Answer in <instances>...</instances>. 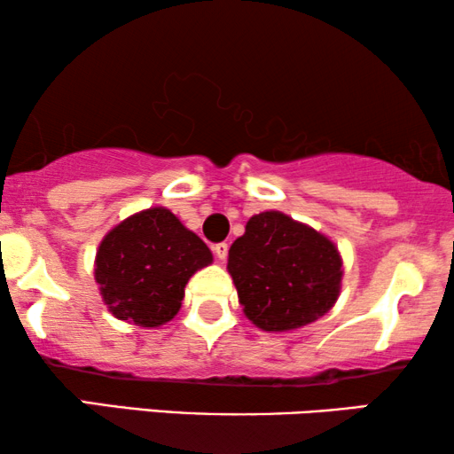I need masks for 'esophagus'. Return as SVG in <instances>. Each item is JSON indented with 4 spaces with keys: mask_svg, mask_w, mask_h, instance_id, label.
Wrapping results in <instances>:
<instances>
[{
    "mask_svg": "<svg viewBox=\"0 0 454 454\" xmlns=\"http://www.w3.org/2000/svg\"><path fill=\"white\" fill-rule=\"evenodd\" d=\"M227 252H229V246L223 241V244H216L215 246V256L216 260H225L227 258Z\"/></svg>",
    "mask_w": 454,
    "mask_h": 454,
    "instance_id": "esophagus-1",
    "label": "esophagus"
}]
</instances>
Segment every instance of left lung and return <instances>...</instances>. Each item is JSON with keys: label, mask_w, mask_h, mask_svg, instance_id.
<instances>
[{"label": "left lung", "mask_w": 454, "mask_h": 454, "mask_svg": "<svg viewBox=\"0 0 454 454\" xmlns=\"http://www.w3.org/2000/svg\"><path fill=\"white\" fill-rule=\"evenodd\" d=\"M231 275L246 318L266 333H289L325 316L340 295L337 244L281 210L246 223L229 247Z\"/></svg>", "instance_id": "left-lung-1"}]
</instances>
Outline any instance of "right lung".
Segmentation results:
<instances>
[{"label": "right lung", "instance_id": "add662e5", "mask_svg": "<svg viewBox=\"0 0 454 454\" xmlns=\"http://www.w3.org/2000/svg\"><path fill=\"white\" fill-rule=\"evenodd\" d=\"M208 264V246L169 208L151 207L117 223L101 239L95 281L117 320L157 328L176 318L185 285Z\"/></svg>", "mask_w": 454, "mask_h": 454}]
</instances>
